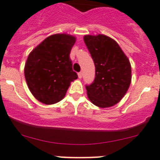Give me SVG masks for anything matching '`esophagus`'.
Here are the masks:
<instances>
[{
    "instance_id": "34e87169",
    "label": "esophagus",
    "mask_w": 160,
    "mask_h": 160,
    "mask_svg": "<svg viewBox=\"0 0 160 160\" xmlns=\"http://www.w3.org/2000/svg\"><path fill=\"white\" fill-rule=\"evenodd\" d=\"M78 78L81 79L82 78V72H78Z\"/></svg>"
}]
</instances>
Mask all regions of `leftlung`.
<instances>
[{
  "label": "left lung",
  "instance_id": "1",
  "mask_svg": "<svg viewBox=\"0 0 160 160\" xmlns=\"http://www.w3.org/2000/svg\"><path fill=\"white\" fill-rule=\"evenodd\" d=\"M83 40L96 67L94 82L86 87L88 99L100 108L113 106L123 98L132 82L128 58L106 35H85Z\"/></svg>",
  "mask_w": 160,
  "mask_h": 160
}]
</instances>
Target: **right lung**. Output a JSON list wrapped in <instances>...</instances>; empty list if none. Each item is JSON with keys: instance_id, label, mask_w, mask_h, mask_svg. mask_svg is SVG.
I'll return each instance as SVG.
<instances>
[{"instance_id": "add662e5", "label": "right lung", "mask_w": 160, "mask_h": 160, "mask_svg": "<svg viewBox=\"0 0 160 160\" xmlns=\"http://www.w3.org/2000/svg\"><path fill=\"white\" fill-rule=\"evenodd\" d=\"M74 36L56 33L47 37L32 50L24 66L28 89L38 101L53 105L64 99L70 83L78 78L69 59Z\"/></svg>"}]
</instances>
